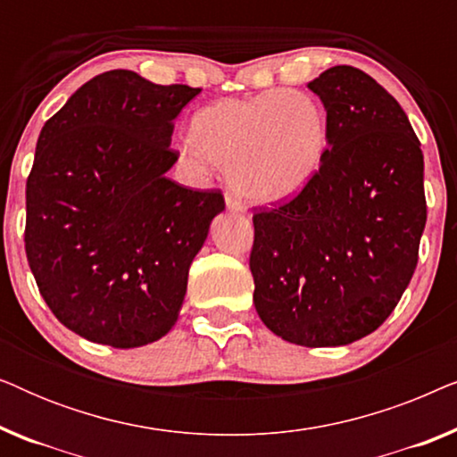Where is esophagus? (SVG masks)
I'll return each mask as SVG.
<instances>
[{"label": "esophagus", "mask_w": 457, "mask_h": 457, "mask_svg": "<svg viewBox=\"0 0 457 457\" xmlns=\"http://www.w3.org/2000/svg\"><path fill=\"white\" fill-rule=\"evenodd\" d=\"M227 210L233 212V214H245L247 205L239 197H235L233 193H227Z\"/></svg>", "instance_id": "34e87169"}]
</instances>
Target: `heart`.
I'll return each instance as SVG.
<instances>
[{
    "mask_svg": "<svg viewBox=\"0 0 457 457\" xmlns=\"http://www.w3.org/2000/svg\"><path fill=\"white\" fill-rule=\"evenodd\" d=\"M195 154L222 170L249 202L277 204L320 170L328 145L327 112L308 93L274 89L249 99H216L189 120ZM193 149L185 152L193 155Z\"/></svg>",
    "mask_w": 457,
    "mask_h": 457,
    "instance_id": "1",
    "label": "heart"
}]
</instances>
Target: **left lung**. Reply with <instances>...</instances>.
I'll list each match as a JSON object with an SVG mask.
<instances>
[{"label":"left lung","instance_id":"obj_1","mask_svg":"<svg viewBox=\"0 0 457 457\" xmlns=\"http://www.w3.org/2000/svg\"><path fill=\"white\" fill-rule=\"evenodd\" d=\"M328 120L320 170L295 199L253 214V303L280 339L339 347L383 324L427 224L420 141L370 74L335 66L308 83Z\"/></svg>","mask_w":457,"mask_h":457}]
</instances>
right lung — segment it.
Listing matches in <instances>:
<instances>
[{
	"mask_svg": "<svg viewBox=\"0 0 457 457\" xmlns=\"http://www.w3.org/2000/svg\"><path fill=\"white\" fill-rule=\"evenodd\" d=\"M199 91L102 72L41 129L27 258L54 316L87 341L141 347L179 320L191 262L224 210L220 191L166 177L174 118Z\"/></svg>",
	"mask_w": 457,
	"mask_h": 457,
	"instance_id": "right-lung-1",
	"label": "right lung"
}]
</instances>
